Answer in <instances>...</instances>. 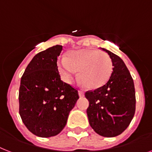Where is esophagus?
Segmentation results:
<instances>
[{"instance_id":"1","label":"esophagus","mask_w":152,"mask_h":152,"mask_svg":"<svg viewBox=\"0 0 152 152\" xmlns=\"http://www.w3.org/2000/svg\"><path fill=\"white\" fill-rule=\"evenodd\" d=\"M78 93H79V96H80V97H84V92H83V91L80 90V91H78Z\"/></svg>"}]
</instances>
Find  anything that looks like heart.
Instances as JSON below:
<instances>
[{"instance_id":"b5f03b06","label":"heart","mask_w":152,"mask_h":152,"mask_svg":"<svg viewBox=\"0 0 152 152\" xmlns=\"http://www.w3.org/2000/svg\"><path fill=\"white\" fill-rule=\"evenodd\" d=\"M59 72L68 83H72L79 71L81 82L90 89L104 86L111 78L113 62L110 56L96 49H83L70 52L58 62Z\"/></svg>"}]
</instances>
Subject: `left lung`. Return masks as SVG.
Here are the masks:
<instances>
[{"label":"left lung","instance_id":"1","mask_svg":"<svg viewBox=\"0 0 152 152\" xmlns=\"http://www.w3.org/2000/svg\"><path fill=\"white\" fill-rule=\"evenodd\" d=\"M113 62L111 78L104 86L85 93L89 101V123L102 137L121 134L129 125L136 109L134 80L125 63L118 55L102 48Z\"/></svg>","mask_w":152,"mask_h":152}]
</instances>
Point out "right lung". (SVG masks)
I'll return each instance as SVG.
<instances>
[{
  "label": "right lung",
  "instance_id": "obj_1",
  "mask_svg": "<svg viewBox=\"0 0 152 152\" xmlns=\"http://www.w3.org/2000/svg\"><path fill=\"white\" fill-rule=\"evenodd\" d=\"M61 50L56 45L37 54L21 78L19 115L27 129L40 137L58 134L79 99L77 90L61 80L57 60Z\"/></svg>",
  "mask_w": 152,
  "mask_h": 152
}]
</instances>
